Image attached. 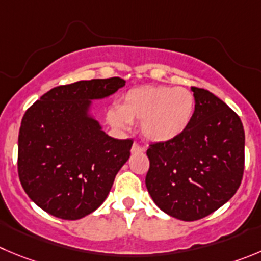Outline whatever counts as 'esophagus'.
I'll use <instances>...</instances> for the list:
<instances>
[{"mask_svg": "<svg viewBox=\"0 0 261 261\" xmlns=\"http://www.w3.org/2000/svg\"><path fill=\"white\" fill-rule=\"evenodd\" d=\"M144 150H145V148L142 147V145H139L138 143H134L133 148H131V152L133 153H143Z\"/></svg>", "mask_w": 261, "mask_h": 261, "instance_id": "esophagus-1", "label": "esophagus"}]
</instances>
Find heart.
Masks as SVG:
<instances>
[{"label": "heart", "mask_w": 261, "mask_h": 261, "mask_svg": "<svg viewBox=\"0 0 261 261\" xmlns=\"http://www.w3.org/2000/svg\"><path fill=\"white\" fill-rule=\"evenodd\" d=\"M196 108V99L187 89L144 86L131 89L122 96L118 109L108 113L109 122L127 127L140 122L143 136L150 142L172 140L186 131Z\"/></svg>", "instance_id": "obj_1"}]
</instances>
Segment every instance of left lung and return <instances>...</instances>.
Masks as SVG:
<instances>
[{"instance_id": "left-lung-1", "label": "left lung", "mask_w": 261, "mask_h": 261, "mask_svg": "<svg viewBox=\"0 0 261 261\" xmlns=\"http://www.w3.org/2000/svg\"><path fill=\"white\" fill-rule=\"evenodd\" d=\"M196 108L186 131L149 144L145 186L164 213L184 221L210 215L240 188L245 131L233 109L208 90L192 87Z\"/></svg>"}]
</instances>
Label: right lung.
<instances>
[{"label":"right lung","mask_w":261,"mask_h":261,"mask_svg":"<svg viewBox=\"0 0 261 261\" xmlns=\"http://www.w3.org/2000/svg\"><path fill=\"white\" fill-rule=\"evenodd\" d=\"M119 77L54 87L21 119L18 174L29 198L50 215L77 220L96 210L130 157L131 139L118 140L87 116L92 99L125 86Z\"/></svg>","instance_id":"add662e5"}]
</instances>
